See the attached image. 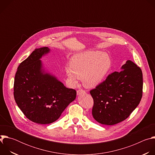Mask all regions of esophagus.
<instances>
[{
	"mask_svg": "<svg viewBox=\"0 0 155 155\" xmlns=\"http://www.w3.org/2000/svg\"><path fill=\"white\" fill-rule=\"evenodd\" d=\"M86 94V91H84V90H78V91H77V96H79V95H80V94Z\"/></svg>",
	"mask_w": 155,
	"mask_h": 155,
	"instance_id": "esophagus-1",
	"label": "esophagus"
}]
</instances>
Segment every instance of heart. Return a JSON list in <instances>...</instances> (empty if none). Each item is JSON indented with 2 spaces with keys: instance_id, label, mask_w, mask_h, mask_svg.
I'll return each mask as SVG.
<instances>
[{
  "instance_id": "1",
  "label": "heart",
  "mask_w": 155,
  "mask_h": 155,
  "mask_svg": "<svg viewBox=\"0 0 155 155\" xmlns=\"http://www.w3.org/2000/svg\"><path fill=\"white\" fill-rule=\"evenodd\" d=\"M70 64L65 68L70 83L75 84L78 78L82 79L85 87L93 88L104 80L111 67V61L105 53L86 51L75 54Z\"/></svg>"
}]
</instances>
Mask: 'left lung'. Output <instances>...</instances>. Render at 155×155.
Wrapping results in <instances>:
<instances>
[{"label": "left lung", "instance_id": "1", "mask_svg": "<svg viewBox=\"0 0 155 155\" xmlns=\"http://www.w3.org/2000/svg\"><path fill=\"white\" fill-rule=\"evenodd\" d=\"M143 77L140 68L127 60L121 71L109 75L90 94L94 100L93 118L98 123L114 125L126 120L142 97Z\"/></svg>", "mask_w": 155, "mask_h": 155}]
</instances>
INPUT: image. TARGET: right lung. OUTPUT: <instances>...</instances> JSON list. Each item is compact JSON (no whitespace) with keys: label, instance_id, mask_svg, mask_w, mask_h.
Masks as SVG:
<instances>
[{"label":"right lung","instance_id":"obj_1","mask_svg":"<svg viewBox=\"0 0 155 155\" xmlns=\"http://www.w3.org/2000/svg\"><path fill=\"white\" fill-rule=\"evenodd\" d=\"M50 52L48 47L35 50L18 66L14 81L18 107L29 120L41 124L56 121L77 95L43 65L41 59Z\"/></svg>","mask_w":155,"mask_h":155}]
</instances>
